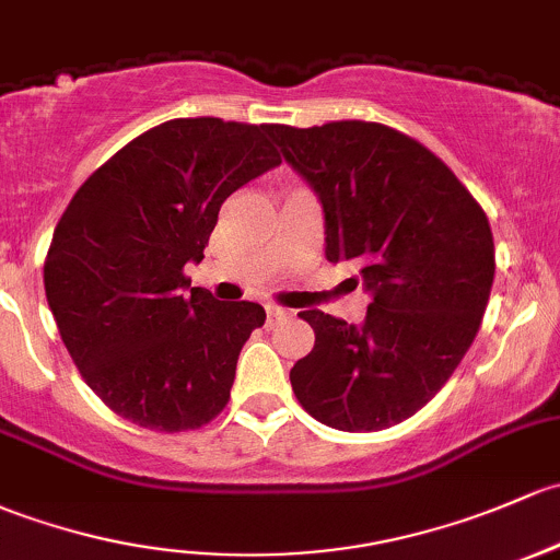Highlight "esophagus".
I'll list each match as a JSON object with an SVG mask.
<instances>
[{"mask_svg":"<svg viewBox=\"0 0 560 560\" xmlns=\"http://www.w3.org/2000/svg\"><path fill=\"white\" fill-rule=\"evenodd\" d=\"M268 325H276V322H281V319H287V316H290V311L287 308H281V305H268Z\"/></svg>","mask_w":560,"mask_h":560,"instance_id":"obj_1","label":"esophagus"}]
</instances>
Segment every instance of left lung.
I'll return each mask as SVG.
<instances>
[{
    "label": "left lung",
    "instance_id": "obj_1",
    "mask_svg": "<svg viewBox=\"0 0 560 560\" xmlns=\"http://www.w3.org/2000/svg\"><path fill=\"white\" fill-rule=\"evenodd\" d=\"M325 211L329 262H354L362 325L300 311L316 343L290 370L316 421L378 432L421 410L472 346L493 284L486 211L416 139L364 120L268 126Z\"/></svg>",
    "mask_w": 560,
    "mask_h": 560
}]
</instances>
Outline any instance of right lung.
I'll list each match as a JSON object with an SVG mask.
<instances>
[{"label": "right lung", "instance_id": "obj_1", "mask_svg": "<svg viewBox=\"0 0 560 560\" xmlns=\"http://www.w3.org/2000/svg\"><path fill=\"white\" fill-rule=\"evenodd\" d=\"M268 126L161 122L96 168L58 220L45 295L63 346L109 410L155 432L209 423L262 305L190 287L220 206L279 166Z\"/></svg>", "mask_w": 560, "mask_h": 560}]
</instances>
